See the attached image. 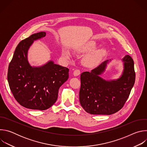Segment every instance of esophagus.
Here are the masks:
<instances>
[{"label": "esophagus", "instance_id": "esophagus-1", "mask_svg": "<svg viewBox=\"0 0 147 147\" xmlns=\"http://www.w3.org/2000/svg\"><path fill=\"white\" fill-rule=\"evenodd\" d=\"M80 74V71L79 70H78V69L75 70L74 71V72H73V75H74V76H79Z\"/></svg>", "mask_w": 147, "mask_h": 147}]
</instances>
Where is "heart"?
Segmentation results:
<instances>
[{
	"label": "heart",
	"mask_w": 147,
	"mask_h": 147,
	"mask_svg": "<svg viewBox=\"0 0 147 147\" xmlns=\"http://www.w3.org/2000/svg\"><path fill=\"white\" fill-rule=\"evenodd\" d=\"M95 46H96V45L94 42L89 44L85 47L84 51H92L95 48ZM104 53H105V51L103 49L97 50V51L94 52L93 53L87 56V57H86V59H85L86 62L88 65H92L97 60L101 59L103 56ZM62 54L66 59H68L71 57V54L70 52L67 49L63 50Z\"/></svg>",
	"instance_id": "1"
}]
</instances>
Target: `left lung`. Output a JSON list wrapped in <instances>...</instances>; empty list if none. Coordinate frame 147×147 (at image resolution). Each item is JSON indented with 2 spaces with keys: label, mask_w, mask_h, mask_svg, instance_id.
Segmentation results:
<instances>
[{
  "label": "left lung",
  "mask_w": 147,
  "mask_h": 147,
  "mask_svg": "<svg viewBox=\"0 0 147 147\" xmlns=\"http://www.w3.org/2000/svg\"><path fill=\"white\" fill-rule=\"evenodd\" d=\"M111 59L107 60L91 72L81 74L80 102L82 108L92 115H112L122 108L134 84V61L125 55L121 61L123 70L119 78L106 80L100 77Z\"/></svg>",
  "instance_id": "obj_1"
}]
</instances>
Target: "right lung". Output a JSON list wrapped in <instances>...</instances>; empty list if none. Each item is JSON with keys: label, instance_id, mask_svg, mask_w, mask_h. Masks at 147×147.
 <instances>
[{"label": "right lung", "instance_id": "right-lung-1", "mask_svg": "<svg viewBox=\"0 0 147 147\" xmlns=\"http://www.w3.org/2000/svg\"><path fill=\"white\" fill-rule=\"evenodd\" d=\"M46 36L45 32L31 35L18 44L10 63L7 80L10 90L21 105L44 111L56 102L59 89L69 78V69L49 60L40 66H32L28 51L34 40Z\"/></svg>", "mask_w": 147, "mask_h": 147}]
</instances>
